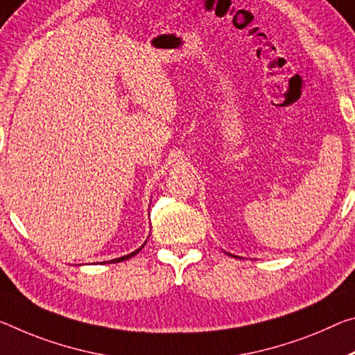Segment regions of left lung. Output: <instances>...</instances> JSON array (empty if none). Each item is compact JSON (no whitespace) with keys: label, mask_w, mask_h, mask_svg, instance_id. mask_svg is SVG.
<instances>
[{"label":"left lung","mask_w":355,"mask_h":355,"mask_svg":"<svg viewBox=\"0 0 355 355\" xmlns=\"http://www.w3.org/2000/svg\"><path fill=\"white\" fill-rule=\"evenodd\" d=\"M227 254H229V252H227ZM229 256H232V254H229ZM234 257H237V256H234ZM241 259V257H240Z\"/></svg>","instance_id":"left-lung-1"}]
</instances>
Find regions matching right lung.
Returning a JSON list of instances; mask_svg holds the SVG:
<instances>
[{
  "instance_id": "1",
  "label": "right lung",
  "mask_w": 355,
  "mask_h": 355,
  "mask_svg": "<svg viewBox=\"0 0 355 355\" xmlns=\"http://www.w3.org/2000/svg\"><path fill=\"white\" fill-rule=\"evenodd\" d=\"M145 243H147V241H145ZM144 243V245H145ZM144 245L140 246V248H137L136 251H132V252H129V254H126V256H121V257H116V259H112V261H105V262H101V263H115V262H121V261H126V259H131L132 256H136L137 252L144 248Z\"/></svg>"
}]
</instances>
